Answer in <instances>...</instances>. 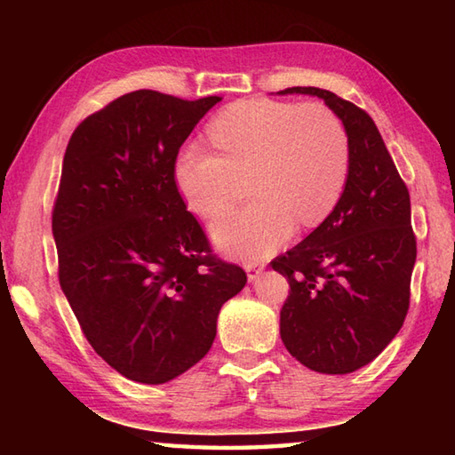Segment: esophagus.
Listing matches in <instances>:
<instances>
[{"label": "esophagus", "mask_w": 455, "mask_h": 455, "mask_svg": "<svg viewBox=\"0 0 455 455\" xmlns=\"http://www.w3.org/2000/svg\"><path fill=\"white\" fill-rule=\"evenodd\" d=\"M263 271H265V263H257V260L246 263V275H249V281H257Z\"/></svg>", "instance_id": "34e87169"}]
</instances>
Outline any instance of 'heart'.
I'll return each mask as SVG.
<instances>
[{"instance_id": "1", "label": "heart", "mask_w": 455, "mask_h": 455, "mask_svg": "<svg viewBox=\"0 0 455 455\" xmlns=\"http://www.w3.org/2000/svg\"><path fill=\"white\" fill-rule=\"evenodd\" d=\"M217 150L190 142L176 156V184L192 211L220 214L238 195L236 174L249 172L252 200L212 225L222 249L263 257L291 236L313 228L343 195L351 148L343 122L323 104L243 100L209 124Z\"/></svg>"}]
</instances>
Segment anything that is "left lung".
Here are the masks:
<instances>
[{"instance_id": "1", "label": "left lung", "mask_w": 455, "mask_h": 455, "mask_svg": "<svg viewBox=\"0 0 455 455\" xmlns=\"http://www.w3.org/2000/svg\"><path fill=\"white\" fill-rule=\"evenodd\" d=\"M279 94L321 98L341 118L351 148L349 176L333 212L271 260L291 287L281 339L313 371L351 373L387 347L410 309L418 255L410 190L365 110L321 88L295 86Z\"/></svg>"}]
</instances>
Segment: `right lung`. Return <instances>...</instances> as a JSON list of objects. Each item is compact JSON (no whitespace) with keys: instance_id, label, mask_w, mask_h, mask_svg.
Instances as JSON below:
<instances>
[{"instance_id":"right-lung-1","label":"right lung","mask_w":455,"mask_h":455,"mask_svg":"<svg viewBox=\"0 0 455 455\" xmlns=\"http://www.w3.org/2000/svg\"><path fill=\"white\" fill-rule=\"evenodd\" d=\"M220 96L136 90L74 130L52 211L58 279L94 351L138 383H166L217 337L246 273L212 252L174 164Z\"/></svg>"}]
</instances>
